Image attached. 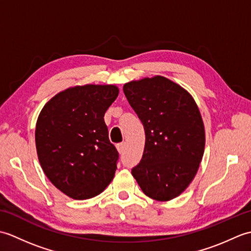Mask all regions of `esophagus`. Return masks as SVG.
<instances>
[{
	"mask_svg": "<svg viewBox=\"0 0 251 251\" xmlns=\"http://www.w3.org/2000/svg\"><path fill=\"white\" fill-rule=\"evenodd\" d=\"M117 150H119L120 153H124L125 151V148H126V143L125 142H122V143H119V145L116 146Z\"/></svg>",
	"mask_w": 251,
	"mask_h": 251,
	"instance_id": "1",
	"label": "esophagus"
}]
</instances>
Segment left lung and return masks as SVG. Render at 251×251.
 <instances>
[{"label": "left lung", "mask_w": 251, "mask_h": 251, "mask_svg": "<svg viewBox=\"0 0 251 251\" xmlns=\"http://www.w3.org/2000/svg\"><path fill=\"white\" fill-rule=\"evenodd\" d=\"M146 132L140 163L131 169L143 193L156 201L180 195L194 179L205 149V129L194 99L163 76L124 85Z\"/></svg>", "instance_id": "1"}]
</instances>
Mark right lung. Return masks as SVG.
Masks as SVG:
<instances>
[{"mask_svg": "<svg viewBox=\"0 0 251 251\" xmlns=\"http://www.w3.org/2000/svg\"><path fill=\"white\" fill-rule=\"evenodd\" d=\"M114 85H84L56 95L36 122L37 156L46 177L74 200L100 194L114 177L119 152L103 116L114 102Z\"/></svg>", "mask_w": 251, "mask_h": 251, "instance_id": "right-lung-1", "label": "right lung"}]
</instances>
